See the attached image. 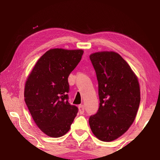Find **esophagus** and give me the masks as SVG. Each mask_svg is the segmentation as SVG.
<instances>
[{"instance_id":"obj_1","label":"esophagus","mask_w":160,"mask_h":160,"mask_svg":"<svg viewBox=\"0 0 160 160\" xmlns=\"http://www.w3.org/2000/svg\"><path fill=\"white\" fill-rule=\"evenodd\" d=\"M78 109H79V112L80 114H82L84 112H85V107H84V105L82 104L79 105V106H78Z\"/></svg>"}]
</instances>
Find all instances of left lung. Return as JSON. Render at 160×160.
<instances>
[{
    "instance_id": "1",
    "label": "left lung",
    "mask_w": 160,
    "mask_h": 160,
    "mask_svg": "<svg viewBox=\"0 0 160 160\" xmlns=\"http://www.w3.org/2000/svg\"><path fill=\"white\" fill-rule=\"evenodd\" d=\"M95 70L99 107L89 118L93 134L102 141H113L132 125L140 102L138 78L127 62L113 51L91 54Z\"/></svg>"
}]
</instances>
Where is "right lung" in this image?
Segmentation results:
<instances>
[{
  "label": "right lung",
  "mask_w": 160,
  "mask_h": 160,
  "mask_svg": "<svg viewBox=\"0 0 160 160\" xmlns=\"http://www.w3.org/2000/svg\"><path fill=\"white\" fill-rule=\"evenodd\" d=\"M83 51L53 48L32 69L25 86V101L40 130L59 138L69 131L78 109L68 102V78L79 63Z\"/></svg>",
  "instance_id": "add662e5"
}]
</instances>
